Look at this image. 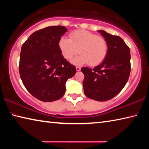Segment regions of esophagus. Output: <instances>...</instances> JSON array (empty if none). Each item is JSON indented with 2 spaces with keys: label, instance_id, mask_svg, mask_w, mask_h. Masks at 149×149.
<instances>
[{
  "label": "esophagus",
  "instance_id": "34e87169",
  "mask_svg": "<svg viewBox=\"0 0 149 149\" xmlns=\"http://www.w3.org/2000/svg\"><path fill=\"white\" fill-rule=\"evenodd\" d=\"M80 70H81V68L76 67V71L77 72H79V71H80Z\"/></svg>",
  "mask_w": 149,
  "mask_h": 149
}]
</instances>
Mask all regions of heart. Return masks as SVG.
<instances>
[{
    "label": "heart",
    "instance_id": "b5f03b06",
    "mask_svg": "<svg viewBox=\"0 0 149 149\" xmlns=\"http://www.w3.org/2000/svg\"><path fill=\"white\" fill-rule=\"evenodd\" d=\"M58 46L65 59L70 60L78 52L79 56L72 63L81 65L89 63L95 66L102 63L108 53V43L104 37L85 30H77L70 34L69 39L62 37Z\"/></svg>",
    "mask_w": 149,
    "mask_h": 149
}]
</instances>
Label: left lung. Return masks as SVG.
Masks as SVG:
<instances>
[{
	"label": "left lung",
	"instance_id": "obj_1",
	"mask_svg": "<svg viewBox=\"0 0 149 149\" xmlns=\"http://www.w3.org/2000/svg\"><path fill=\"white\" fill-rule=\"evenodd\" d=\"M108 43V53L101 64L93 69L81 68L85 78L83 81L84 93L97 101H107L116 96L129 79L130 50L120 37L99 30Z\"/></svg>",
	"mask_w": 149,
	"mask_h": 149
}]
</instances>
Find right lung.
I'll list each match as a JSON object with an SVG mask.
<instances>
[{
	"instance_id": "right-lung-1",
	"label": "right lung",
	"mask_w": 149,
	"mask_h": 149,
	"mask_svg": "<svg viewBox=\"0 0 149 149\" xmlns=\"http://www.w3.org/2000/svg\"><path fill=\"white\" fill-rule=\"evenodd\" d=\"M64 26H49L30 35L22 47L19 72L27 90L42 102L64 96L65 83L76 73L65 60L58 42L67 32Z\"/></svg>"
}]
</instances>
